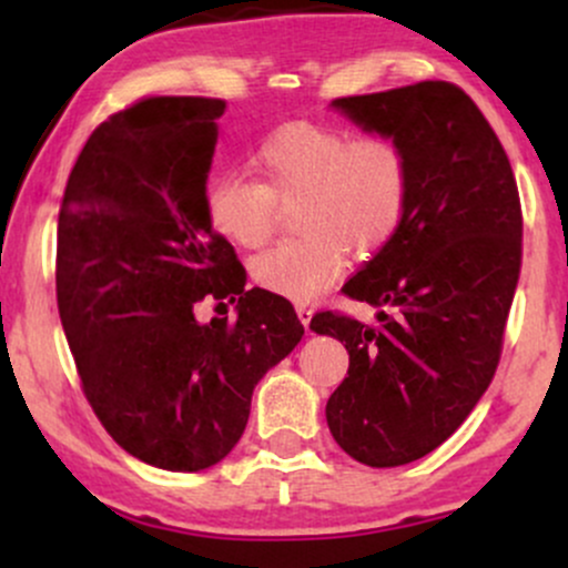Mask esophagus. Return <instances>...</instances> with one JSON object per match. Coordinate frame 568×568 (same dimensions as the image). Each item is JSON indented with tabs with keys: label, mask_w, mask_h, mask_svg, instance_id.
<instances>
[{
	"label": "esophagus",
	"mask_w": 568,
	"mask_h": 568,
	"mask_svg": "<svg viewBox=\"0 0 568 568\" xmlns=\"http://www.w3.org/2000/svg\"><path fill=\"white\" fill-rule=\"evenodd\" d=\"M296 315H298V321H302V325L306 331H310V323H312V315H315V312H312V306H306V304H296Z\"/></svg>",
	"instance_id": "1"
}]
</instances>
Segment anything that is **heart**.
<instances>
[{
	"instance_id": "heart-1",
	"label": "heart",
	"mask_w": 568,
	"mask_h": 568,
	"mask_svg": "<svg viewBox=\"0 0 568 568\" xmlns=\"http://www.w3.org/2000/svg\"><path fill=\"white\" fill-rule=\"evenodd\" d=\"M258 184L221 175L207 186V221L240 247H262L275 232V202H296L302 237L253 258V280L277 296L310 302L336 283L355 256L382 251L400 232L410 202V162L387 135L291 122L251 158Z\"/></svg>"
}]
</instances>
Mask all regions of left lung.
Returning a JSON list of instances; mask_svg holds the SVG:
<instances>
[{"mask_svg":"<svg viewBox=\"0 0 568 568\" xmlns=\"http://www.w3.org/2000/svg\"><path fill=\"white\" fill-rule=\"evenodd\" d=\"M366 133L397 141L410 162L400 232L344 293L376 323L321 312L315 334L349 352L325 419L368 467H400L452 438L497 371L520 275V200L505 149L473 98L452 82L331 101Z\"/></svg>","mask_w":568,"mask_h":568,"instance_id":"1","label":"left lung"}]
</instances>
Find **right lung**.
I'll return each instance as SVG.
<instances>
[{
  "label": "right lung",
  "instance_id": "right-lung-1",
  "mask_svg": "<svg viewBox=\"0 0 568 568\" xmlns=\"http://www.w3.org/2000/svg\"><path fill=\"white\" fill-rule=\"evenodd\" d=\"M219 98H146L90 135L58 213V315L82 389L130 456L200 473L237 446L256 384L302 342L288 298L245 288L207 221ZM205 295L239 321L200 324Z\"/></svg>",
  "mask_w": 568,
  "mask_h": 568
}]
</instances>
